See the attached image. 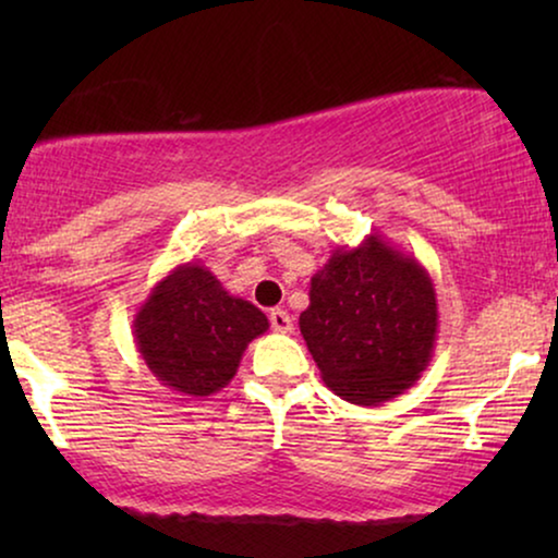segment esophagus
<instances>
[{
  "label": "esophagus",
  "instance_id": "esophagus-1",
  "mask_svg": "<svg viewBox=\"0 0 558 558\" xmlns=\"http://www.w3.org/2000/svg\"><path fill=\"white\" fill-rule=\"evenodd\" d=\"M269 323H271V330L274 332H292L294 330V325H292V317H289V312H284V310H271V315H269Z\"/></svg>",
  "mask_w": 558,
  "mask_h": 558
}]
</instances>
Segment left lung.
<instances>
[{
    "label": "left lung",
    "instance_id": "obj_1",
    "mask_svg": "<svg viewBox=\"0 0 558 558\" xmlns=\"http://www.w3.org/2000/svg\"><path fill=\"white\" fill-rule=\"evenodd\" d=\"M439 312L429 271L378 233L338 246L310 281L300 332L330 391L378 407L426 371Z\"/></svg>",
    "mask_w": 558,
    "mask_h": 558
}]
</instances>
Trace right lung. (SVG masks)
Wrapping results in <instances>:
<instances>
[{"label": "right lung", "instance_id": "right-lung-1", "mask_svg": "<svg viewBox=\"0 0 558 558\" xmlns=\"http://www.w3.org/2000/svg\"><path fill=\"white\" fill-rule=\"evenodd\" d=\"M269 330L254 304L228 294L208 266H174L134 317V342L159 384L205 399L231 384L248 342Z\"/></svg>", "mask_w": 558, "mask_h": 558}]
</instances>
